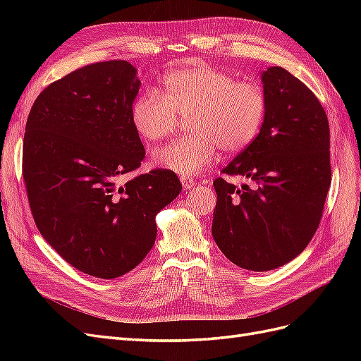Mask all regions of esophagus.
Instances as JSON below:
<instances>
[{
    "label": "esophagus",
    "instance_id": "obj_1",
    "mask_svg": "<svg viewBox=\"0 0 361 361\" xmlns=\"http://www.w3.org/2000/svg\"><path fill=\"white\" fill-rule=\"evenodd\" d=\"M180 182H182V187H183V190H191L194 185H195V182L191 179V178H188V176H182L180 178Z\"/></svg>",
    "mask_w": 361,
    "mask_h": 361
}]
</instances>
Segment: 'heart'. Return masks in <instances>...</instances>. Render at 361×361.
<instances>
[{"label": "heart", "mask_w": 361, "mask_h": 361, "mask_svg": "<svg viewBox=\"0 0 361 361\" xmlns=\"http://www.w3.org/2000/svg\"><path fill=\"white\" fill-rule=\"evenodd\" d=\"M164 93L146 90L130 105V123L140 137L157 141L190 116L191 134L152 154L155 166L195 176L218 158V147L233 154L253 143L267 116V94L251 81L211 66L171 69L162 78Z\"/></svg>", "instance_id": "heart-1"}]
</instances>
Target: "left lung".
<instances>
[{
	"mask_svg": "<svg viewBox=\"0 0 361 361\" xmlns=\"http://www.w3.org/2000/svg\"><path fill=\"white\" fill-rule=\"evenodd\" d=\"M267 116L257 137L226 169L248 183L214 180L212 236L248 271L283 267L307 247L331 183L329 118L307 85L286 69L262 72Z\"/></svg>",
	"mask_w": 361,
	"mask_h": 361,
	"instance_id": "obj_1",
	"label": "left lung"
}]
</instances>
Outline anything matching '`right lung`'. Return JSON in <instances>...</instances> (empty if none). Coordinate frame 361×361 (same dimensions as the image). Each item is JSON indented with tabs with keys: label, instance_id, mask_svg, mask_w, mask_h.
<instances>
[{
	"label": "right lung",
	"instance_id": "obj_1",
	"mask_svg": "<svg viewBox=\"0 0 361 361\" xmlns=\"http://www.w3.org/2000/svg\"><path fill=\"white\" fill-rule=\"evenodd\" d=\"M141 81L125 60L89 64L49 84L28 114L23 170L36 226L85 274L116 279L157 239V214L178 197L176 173L141 166L145 147L129 110Z\"/></svg>",
	"mask_w": 361,
	"mask_h": 361
}]
</instances>
